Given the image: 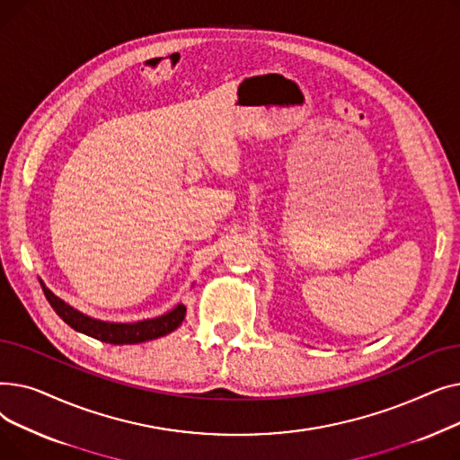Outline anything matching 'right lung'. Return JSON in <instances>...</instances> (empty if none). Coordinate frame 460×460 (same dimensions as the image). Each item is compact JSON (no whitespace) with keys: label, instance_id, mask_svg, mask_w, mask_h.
Wrapping results in <instances>:
<instances>
[{"label":"right lung","instance_id":"1","mask_svg":"<svg viewBox=\"0 0 460 460\" xmlns=\"http://www.w3.org/2000/svg\"><path fill=\"white\" fill-rule=\"evenodd\" d=\"M40 285H42L46 300L50 302L54 311L70 328H75L76 332H82L85 335H91V337H94V340H99L102 343L134 345V343L158 340V337L177 330L186 315V307L182 304H179L173 311L165 313V315H162L158 319H149V321H141V323H134V324L102 323V321L89 319L87 315H84V313L65 304L42 281H40Z\"/></svg>","mask_w":460,"mask_h":460}]
</instances>
